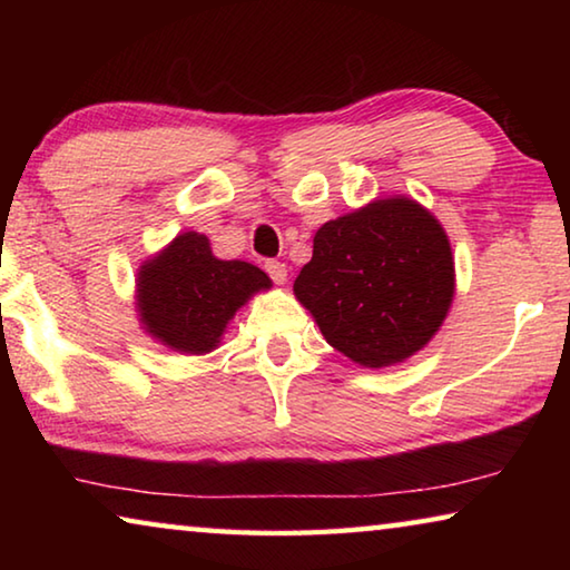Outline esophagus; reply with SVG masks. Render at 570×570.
I'll return each instance as SVG.
<instances>
[{
    "mask_svg": "<svg viewBox=\"0 0 570 570\" xmlns=\"http://www.w3.org/2000/svg\"><path fill=\"white\" fill-rule=\"evenodd\" d=\"M266 274L272 276L276 284H286V276H288L286 264H282V262H266Z\"/></svg>",
    "mask_w": 570,
    "mask_h": 570,
    "instance_id": "obj_1",
    "label": "esophagus"
}]
</instances>
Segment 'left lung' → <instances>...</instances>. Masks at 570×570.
Masks as SVG:
<instances>
[{"mask_svg": "<svg viewBox=\"0 0 570 570\" xmlns=\"http://www.w3.org/2000/svg\"><path fill=\"white\" fill-rule=\"evenodd\" d=\"M294 294L352 362H404L435 336L455 294L445 228L412 198L372 200L316 230Z\"/></svg>", "mask_w": 570, "mask_h": 570, "instance_id": "obj_1", "label": "left lung"}]
</instances>
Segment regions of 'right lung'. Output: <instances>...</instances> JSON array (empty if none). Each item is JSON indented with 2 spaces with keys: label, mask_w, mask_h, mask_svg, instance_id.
I'll return each mask as SVG.
<instances>
[{
  "label": "right lung",
  "mask_w": 570,
  "mask_h": 570,
  "mask_svg": "<svg viewBox=\"0 0 570 570\" xmlns=\"http://www.w3.org/2000/svg\"><path fill=\"white\" fill-rule=\"evenodd\" d=\"M135 286L140 324L153 340L180 354H206L272 278L248 262H220L208 236L186 230L138 268Z\"/></svg>",
  "instance_id": "add662e5"
}]
</instances>
